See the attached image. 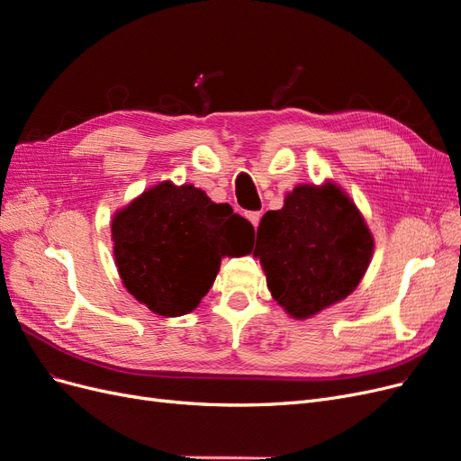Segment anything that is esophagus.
<instances>
[{"instance_id": "1", "label": "esophagus", "mask_w": 461, "mask_h": 461, "mask_svg": "<svg viewBox=\"0 0 461 461\" xmlns=\"http://www.w3.org/2000/svg\"><path fill=\"white\" fill-rule=\"evenodd\" d=\"M246 217H248L249 222H252L254 227L259 225V219H261V213H259V212H249V213H246Z\"/></svg>"}]
</instances>
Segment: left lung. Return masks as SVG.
I'll list each match as a JSON object with an SVG mask.
<instances>
[{"label": "left lung", "instance_id": "1", "mask_svg": "<svg viewBox=\"0 0 461 461\" xmlns=\"http://www.w3.org/2000/svg\"><path fill=\"white\" fill-rule=\"evenodd\" d=\"M373 234L348 194L325 180L298 185L263 215L254 256L267 288L294 319H310L357 288L373 258Z\"/></svg>", "mask_w": 461, "mask_h": 461}]
</instances>
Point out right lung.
<instances>
[{"label": "right lung", "instance_id": "obj_1", "mask_svg": "<svg viewBox=\"0 0 461 461\" xmlns=\"http://www.w3.org/2000/svg\"><path fill=\"white\" fill-rule=\"evenodd\" d=\"M249 222L192 185L144 190L113 215L111 240L121 281L148 310L180 317L212 288L221 258L248 254Z\"/></svg>", "mask_w": 461, "mask_h": 461}]
</instances>
